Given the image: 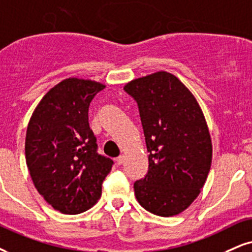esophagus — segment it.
I'll use <instances>...</instances> for the list:
<instances>
[{
    "label": "esophagus",
    "instance_id": "1",
    "mask_svg": "<svg viewBox=\"0 0 252 252\" xmlns=\"http://www.w3.org/2000/svg\"><path fill=\"white\" fill-rule=\"evenodd\" d=\"M124 160H125V158H124V155H120V157H118L117 159H116V162H117V164H123L124 163Z\"/></svg>",
    "mask_w": 252,
    "mask_h": 252
}]
</instances>
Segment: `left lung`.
Wrapping results in <instances>:
<instances>
[{
	"label": "left lung",
	"mask_w": 252,
	"mask_h": 252,
	"mask_svg": "<svg viewBox=\"0 0 252 252\" xmlns=\"http://www.w3.org/2000/svg\"><path fill=\"white\" fill-rule=\"evenodd\" d=\"M124 90L138 102L148 172L134 182L142 208L169 217L186 210L206 183L213 145L206 118L187 86L159 71L131 80Z\"/></svg>",
	"instance_id": "obj_1"
}]
</instances>
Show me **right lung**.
I'll list each match as a JSON object with an SVG mask.
<instances>
[{
	"instance_id": "right-lung-1",
	"label": "right lung",
	"mask_w": 252,
	"mask_h": 252,
	"mask_svg": "<svg viewBox=\"0 0 252 252\" xmlns=\"http://www.w3.org/2000/svg\"><path fill=\"white\" fill-rule=\"evenodd\" d=\"M105 89L90 79L67 78L49 90L30 118L26 160L31 180L54 209L76 215L94 206L112 168L97 153L89 125L90 102Z\"/></svg>"
}]
</instances>
